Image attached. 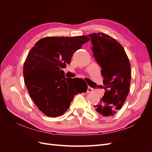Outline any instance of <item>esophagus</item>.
<instances>
[{
	"label": "esophagus",
	"mask_w": 152,
	"mask_h": 152,
	"mask_svg": "<svg viewBox=\"0 0 152 152\" xmlns=\"http://www.w3.org/2000/svg\"><path fill=\"white\" fill-rule=\"evenodd\" d=\"M94 91V89L92 88V87H88V88H87V93H93V92Z\"/></svg>",
	"instance_id": "obj_1"
}]
</instances>
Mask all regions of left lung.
I'll return each instance as SVG.
<instances>
[{
  "label": "left lung",
  "instance_id": "left-lung-1",
  "mask_svg": "<svg viewBox=\"0 0 152 152\" xmlns=\"http://www.w3.org/2000/svg\"><path fill=\"white\" fill-rule=\"evenodd\" d=\"M94 58L102 67L104 95L94 106L99 114L113 116L121 110L129 93L131 64L122 45L103 33L91 34Z\"/></svg>",
  "mask_w": 152,
  "mask_h": 152
}]
</instances>
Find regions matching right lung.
Listing matches in <instances>:
<instances>
[{"label":"right lung","mask_w":152,"mask_h":152,"mask_svg":"<svg viewBox=\"0 0 152 152\" xmlns=\"http://www.w3.org/2000/svg\"><path fill=\"white\" fill-rule=\"evenodd\" d=\"M89 40L86 35L46 37L29 51L23 66L25 84L34 103L46 116L62 115L74 96L82 93L76 87L77 78L66 79L62 68L70 63L73 54Z\"/></svg>","instance_id":"right-lung-1"}]
</instances>
